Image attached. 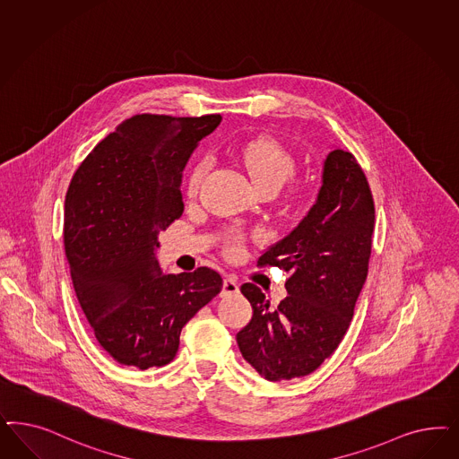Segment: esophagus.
I'll list each match as a JSON object with an SVG mask.
<instances>
[{
  "label": "esophagus",
  "instance_id": "obj_1",
  "mask_svg": "<svg viewBox=\"0 0 459 459\" xmlns=\"http://www.w3.org/2000/svg\"><path fill=\"white\" fill-rule=\"evenodd\" d=\"M238 283L233 277H226L224 281H222V296H231V294H237L238 292Z\"/></svg>",
  "mask_w": 459,
  "mask_h": 459
}]
</instances>
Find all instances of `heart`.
<instances>
[{
    "label": "heart",
    "mask_w": 459,
    "mask_h": 459,
    "mask_svg": "<svg viewBox=\"0 0 459 459\" xmlns=\"http://www.w3.org/2000/svg\"><path fill=\"white\" fill-rule=\"evenodd\" d=\"M239 162L248 172L255 187L260 189H281V186L294 176L296 172V159L294 155L273 138H253L239 148ZM207 160H199L189 174V189L195 191L201 180L204 178ZM239 245L233 241L230 245V252H238Z\"/></svg>",
    "instance_id": "b5f03b06"
}]
</instances>
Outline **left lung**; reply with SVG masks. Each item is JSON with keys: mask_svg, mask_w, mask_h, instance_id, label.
I'll return each mask as SVG.
<instances>
[{"mask_svg": "<svg viewBox=\"0 0 459 459\" xmlns=\"http://www.w3.org/2000/svg\"><path fill=\"white\" fill-rule=\"evenodd\" d=\"M373 228L368 180L350 152L333 148L309 212L258 258L260 266L290 273L285 281L289 296L270 307L256 285H241L253 317L238 333V346L264 378L306 377L340 346L368 275Z\"/></svg>", "mask_w": 459, "mask_h": 459, "instance_id": "1", "label": "left lung"}]
</instances>
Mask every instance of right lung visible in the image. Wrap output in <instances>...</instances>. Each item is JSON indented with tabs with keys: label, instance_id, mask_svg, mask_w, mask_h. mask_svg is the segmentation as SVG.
<instances>
[{
	"label": "right lung",
	"instance_id": "add662e5",
	"mask_svg": "<svg viewBox=\"0 0 459 459\" xmlns=\"http://www.w3.org/2000/svg\"><path fill=\"white\" fill-rule=\"evenodd\" d=\"M221 115L125 119L75 170L64 247L75 296L104 351L147 370L174 359L182 327L221 292L207 266L163 273L159 233L184 212L182 170Z\"/></svg>",
	"mask_w": 459,
	"mask_h": 459
}]
</instances>
